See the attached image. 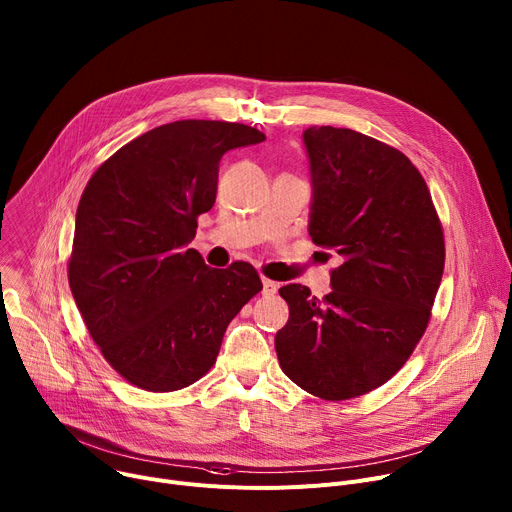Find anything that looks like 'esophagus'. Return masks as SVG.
Masks as SVG:
<instances>
[{"label":"esophagus","instance_id":"esophagus-1","mask_svg":"<svg viewBox=\"0 0 512 512\" xmlns=\"http://www.w3.org/2000/svg\"><path fill=\"white\" fill-rule=\"evenodd\" d=\"M262 293L264 295H274L276 291H278V282H274V280H270V278H262Z\"/></svg>","mask_w":512,"mask_h":512}]
</instances>
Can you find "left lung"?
Instances as JSON below:
<instances>
[{"label": "left lung", "mask_w": 512, "mask_h": 512, "mask_svg": "<svg viewBox=\"0 0 512 512\" xmlns=\"http://www.w3.org/2000/svg\"><path fill=\"white\" fill-rule=\"evenodd\" d=\"M313 181L309 234L333 248L331 293L303 285L278 293L289 321L274 337L278 364L323 401L362 396L399 372L431 319L445 242L417 166L348 128L303 134Z\"/></svg>", "instance_id": "left-lung-1"}]
</instances>
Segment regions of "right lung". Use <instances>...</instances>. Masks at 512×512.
Segmentation results:
<instances>
[{"instance_id":"add662e5","label":"right lung","mask_w":512,"mask_h":512,"mask_svg":"<svg viewBox=\"0 0 512 512\" xmlns=\"http://www.w3.org/2000/svg\"><path fill=\"white\" fill-rule=\"evenodd\" d=\"M264 140L244 124L181 120L128 142L89 179L69 287L99 352L130 384L173 392L197 382L262 291L252 264L209 268L187 246L215 203L221 156Z\"/></svg>"}]
</instances>
